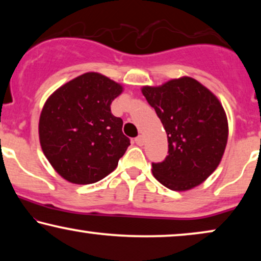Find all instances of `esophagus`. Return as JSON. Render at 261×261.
<instances>
[{
	"mask_svg": "<svg viewBox=\"0 0 261 261\" xmlns=\"http://www.w3.org/2000/svg\"><path fill=\"white\" fill-rule=\"evenodd\" d=\"M135 142H137L138 146H142L144 145V137H142V135H139L138 138H135Z\"/></svg>",
	"mask_w": 261,
	"mask_h": 261,
	"instance_id": "1",
	"label": "esophagus"
}]
</instances>
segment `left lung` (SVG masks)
Returning a JSON list of instances; mask_svg holds the SVG:
<instances>
[{
  "mask_svg": "<svg viewBox=\"0 0 261 261\" xmlns=\"http://www.w3.org/2000/svg\"><path fill=\"white\" fill-rule=\"evenodd\" d=\"M167 134L169 155L152 164L159 183L173 191L202 184L219 166L228 140V120L219 98L191 77L141 88Z\"/></svg>",
  "mask_w": 261,
  "mask_h": 261,
  "instance_id": "left-lung-1",
  "label": "left lung"
}]
</instances>
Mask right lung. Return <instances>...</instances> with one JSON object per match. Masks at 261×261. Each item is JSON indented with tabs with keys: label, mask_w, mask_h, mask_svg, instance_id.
<instances>
[{
	"label": "right lung",
	"mask_w": 261,
	"mask_h": 261,
	"mask_svg": "<svg viewBox=\"0 0 261 261\" xmlns=\"http://www.w3.org/2000/svg\"><path fill=\"white\" fill-rule=\"evenodd\" d=\"M123 87L97 72H87L57 89L39 119L41 149L56 172L73 184H91L116 169L130 145L123 121L110 105Z\"/></svg>",
	"instance_id": "obj_1"
}]
</instances>
